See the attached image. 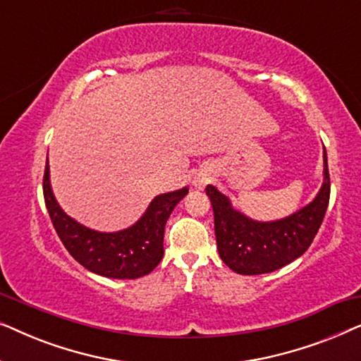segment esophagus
I'll list each match as a JSON object with an SVG mask.
<instances>
[{"instance_id":"1","label":"esophagus","mask_w":361,"mask_h":361,"mask_svg":"<svg viewBox=\"0 0 361 361\" xmlns=\"http://www.w3.org/2000/svg\"><path fill=\"white\" fill-rule=\"evenodd\" d=\"M207 182H209V177H207V174H199V176H195L194 185L197 187V189H204Z\"/></svg>"}]
</instances>
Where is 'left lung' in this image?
<instances>
[{
  "label": "left lung",
  "instance_id": "left-lung-1",
  "mask_svg": "<svg viewBox=\"0 0 361 361\" xmlns=\"http://www.w3.org/2000/svg\"><path fill=\"white\" fill-rule=\"evenodd\" d=\"M205 190L214 209L216 248L221 261L238 274L273 273L304 255L322 225L330 199L327 152L324 147V180L317 195L284 219L253 220L236 210L215 185H207Z\"/></svg>",
  "mask_w": 361,
  "mask_h": 361
}]
</instances>
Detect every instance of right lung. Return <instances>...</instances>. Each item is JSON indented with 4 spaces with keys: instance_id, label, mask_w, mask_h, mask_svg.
<instances>
[{
    "instance_id": "obj_1",
    "label": "right lung",
    "mask_w": 361,
    "mask_h": 361,
    "mask_svg": "<svg viewBox=\"0 0 361 361\" xmlns=\"http://www.w3.org/2000/svg\"><path fill=\"white\" fill-rule=\"evenodd\" d=\"M44 200L54 228L72 258L92 273L111 279H136L149 274L164 256V228L189 187L156 195L141 219L128 228L98 231L78 224L56 200L51 185L49 157L44 172Z\"/></svg>"
}]
</instances>
